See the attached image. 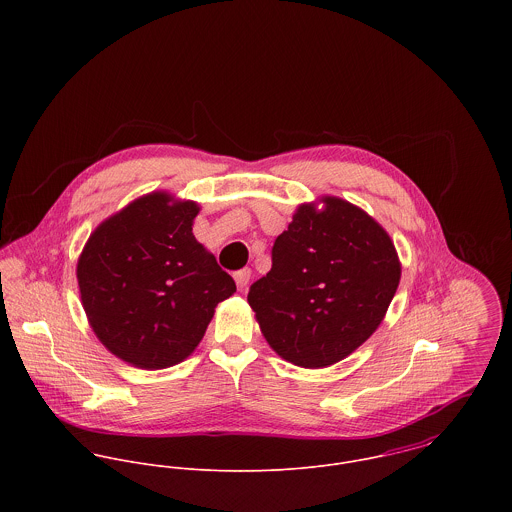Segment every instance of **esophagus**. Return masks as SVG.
Masks as SVG:
<instances>
[{
	"label": "esophagus",
	"instance_id": "obj_1",
	"mask_svg": "<svg viewBox=\"0 0 512 512\" xmlns=\"http://www.w3.org/2000/svg\"><path fill=\"white\" fill-rule=\"evenodd\" d=\"M250 278H252V272H250V268H244V270L236 272V274H234V280H236V286H238V290H244V288L248 286Z\"/></svg>",
	"mask_w": 512,
	"mask_h": 512
}]
</instances>
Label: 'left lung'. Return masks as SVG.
<instances>
[{"instance_id": "8db88e82", "label": "left lung", "mask_w": 512, "mask_h": 512, "mask_svg": "<svg viewBox=\"0 0 512 512\" xmlns=\"http://www.w3.org/2000/svg\"><path fill=\"white\" fill-rule=\"evenodd\" d=\"M299 205L272 248V270L248 303L268 345L303 368L335 365L382 323L400 284L388 232L363 209L323 197Z\"/></svg>"}]
</instances>
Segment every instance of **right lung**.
I'll use <instances>...</instances> for the list:
<instances>
[{"label": "right lung", "instance_id": "right-lung-1", "mask_svg": "<svg viewBox=\"0 0 512 512\" xmlns=\"http://www.w3.org/2000/svg\"><path fill=\"white\" fill-rule=\"evenodd\" d=\"M199 205L149 193L88 238L76 266L82 307L100 343L147 370L185 361L234 280L193 236Z\"/></svg>", "mask_w": 512, "mask_h": 512}]
</instances>
